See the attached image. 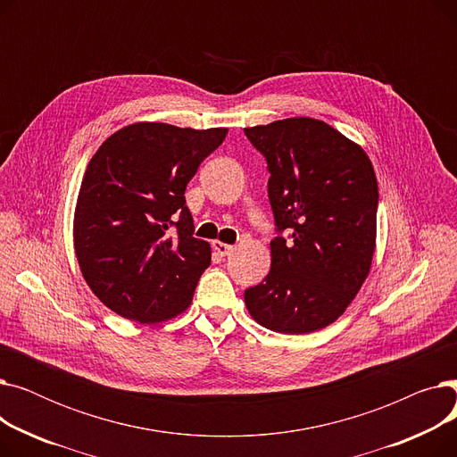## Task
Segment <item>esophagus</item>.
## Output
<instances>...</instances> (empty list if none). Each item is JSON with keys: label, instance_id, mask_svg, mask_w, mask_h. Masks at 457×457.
<instances>
[{"label": "esophagus", "instance_id": "34e87169", "mask_svg": "<svg viewBox=\"0 0 457 457\" xmlns=\"http://www.w3.org/2000/svg\"><path fill=\"white\" fill-rule=\"evenodd\" d=\"M212 250L219 253L220 257H226V255H229L231 252H233V246L231 245H226V243H222V241H212Z\"/></svg>", "mask_w": 457, "mask_h": 457}]
</instances>
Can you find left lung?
I'll return each instance as SVG.
<instances>
[{
	"label": "left lung",
	"instance_id": "1",
	"mask_svg": "<svg viewBox=\"0 0 457 457\" xmlns=\"http://www.w3.org/2000/svg\"><path fill=\"white\" fill-rule=\"evenodd\" d=\"M245 133L267 159L279 233L270 243V272L245 291L246 307L278 333L322 329L345 313L370 272L378 212L372 162L359 144L315 118H285Z\"/></svg>",
	"mask_w": 457,
	"mask_h": 457
}]
</instances>
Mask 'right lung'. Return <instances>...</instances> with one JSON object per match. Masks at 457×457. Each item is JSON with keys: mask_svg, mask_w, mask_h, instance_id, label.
<instances>
[{"mask_svg": "<svg viewBox=\"0 0 457 457\" xmlns=\"http://www.w3.org/2000/svg\"><path fill=\"white\" fill-rule=\"evenodd\" d=\"M226 135V128L137 122L112 133L90 159L74 248L90 291L116 315L155 324L190 305L211 246L192 237L185 188Z\"/></svg>", "mask_w": 457, "mask_h": 457, "instance_id": "1", "label": "right lung"}]
</instances>
